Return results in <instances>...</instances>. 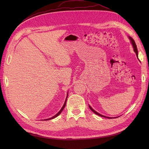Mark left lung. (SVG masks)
Returning a JSON list of instances; mask_svg holds the SVG:
<instances>
[{
    "instance_id": "left-lung-1",
    "label": "left lung",
    "mask_w": 149,
    "mask_h": 149,
    "mask_svg": "<svg viewBox=\"0 0 149 149\" xmlns=\"http://www.w3.org/2000/svg\"><path fill=\"white\" fill-rule=\"evenodd\" d=\"M129 39L130 40V41H131V43H132V46H133V48H134V52H136V55H137V58H138V52H137V48L136 44V43H135L134 40H133V38H131V37H129ZM89 108H90V109H91V110L94 112V113H95L96 114H97V115H98V116H101V117H104V118H106L112 119V118H109V117H106V116H103V115H101V114H99L98 112H97L96 111H94L91 106H89Z\"/></svg>"
}]
</instances>
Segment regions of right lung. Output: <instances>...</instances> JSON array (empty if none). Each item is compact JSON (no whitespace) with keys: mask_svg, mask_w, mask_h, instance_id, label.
<instances>
[{"mask_svg":"<svg viewBox=\"0 0 149 149\" xmlns=\"http://www.w3.org/2000/svg\"><path fill=\"white\" fill-rule=\"evenodd\" d=\"M67 95H68V94H67ZM67 98H68V96L66 97V101H65V104H64V105H63V106L62 107V108H61V110L59 111V112H58V113L55 115V116H54L53 117H52V118H49V119H45V120H50V119H54V118H56V117L58 116V115H60V114H61V112H62V111L64 109V108H65V106H66V100H67Z\"/></svg>","mask_w":149,"mask_h":149,"instance_id":"right-lung-1","label":"right lung"}]
</instances>
